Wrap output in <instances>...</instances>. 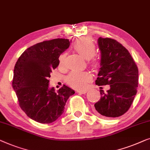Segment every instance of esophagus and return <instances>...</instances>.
Returning a JSON list of instances; mask_svg holds the SVG:
<instances>
[{
	"mask_svg": "<svg viewBox=\"0 0 150 150\" xmlns=\"http://www.w3.org/2000/svg\"><path fill=\"white\" fill-rule=\"evenodd\" d=\"M86 92H87L86 90H77V93H79V94H86Z\"/></svg>",
	"mask_w": 150,
	"mask_h": 150,
	"instance_id": "esophagus-1",
	"label": "esophagus"
}]
</instances>
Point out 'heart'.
I'll list each match as a JSON object with an SVG mask.
<instances>
[{
    "label": "heart",
    "mask_w": 150,
    "mask_h": 150,
    "mask_svg": "<svg viewBox=\"0 0 150 150\" xmlns=\"http://www.w3.org/2000/svg\"><path fill=\"white\" fill-rule=\"evenodd\" d=\"M73 48L82 57L86 59L92 58L90 61V65L94 68H98L100 65L99 60L94 58L96 53V45L89 37H80L75 41L73 44ZM66 54H62L59 57V66L62 67L64 65ZM92 75L88 72H78L72 71L67 77V83L73 88L78 90H83L86 88L88 84L91 81Z\"/></svg>",
    "instance_id": "1"
}]
</instances>
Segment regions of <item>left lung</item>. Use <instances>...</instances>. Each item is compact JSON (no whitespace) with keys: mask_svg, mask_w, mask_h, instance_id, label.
Wrapping results in <instances>:
<instances>
[{"mask_svg":"<svg viewBox=\"0 0 150 150\" xmlns=\"http://www.w3.org/2000/svg\"><path fill=\"white\" fill-rule=\"evenodd\" d=\"M98 43L101 67L96 84L109 85L110 89L107 93L100 90L95 112L105 118L121 116L129 109L137 92V66L129 52L116 40L99 37Z\"/></svg>","mask_w":150,"mask_h":150,"instance_id":"obj_1","label":"left lung"}]
</instances>
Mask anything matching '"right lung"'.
<instances>
[{
	"instance_id": "1",
	"label": "right lung",
	"mask_w": 150,
	"mask_h": 150,
	"mask_svg": "<svg viewBox=\"0 0 150 150\" xmlns=\"http://www.w3.org/2000/svg\"><path fill=\"white\" fill-rule=\"evenodd\" d=\"M70 45L68 39L44 41L28 47L14 67L12 86L19 105L31 119L41 124L52 123L64 112L74 90L63 85L57 92L49 88L51 73L59 64V56Z\"/></svg>"
}]
</instances>
